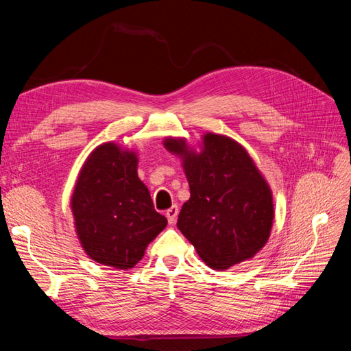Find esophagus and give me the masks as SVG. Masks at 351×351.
<instances>
[{"label":"esophagus","instance_id":"esophagus-1","mask_svg":"<svg viewBox=\"0 0 351 351\" xmlns=\"http://www.w3.org/2000/svg\"><path fill=\"white\" fill-rule=\"evenodd\" d=\"M165 215H167V219H168L169 224H174L176 219H177V215H178V206H177V205H173L171 208L167 209Z\"/></svg>","mask_w":351,"mask_h":351}]
</instances>
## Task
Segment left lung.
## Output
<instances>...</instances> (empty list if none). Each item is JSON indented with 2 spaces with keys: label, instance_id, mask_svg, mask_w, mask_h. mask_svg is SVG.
<instances>
[{
  "label": "left lung",
  "instance_id": "obj_1",
  "mask_svg": "<svg viewBox=\"0 0 351 351\" xmlns=\"http://www.w3.org/2000/svg\"><path fill=\"white\" fill-rule=\"evenodd\" d=\"M183 156L190 199L177 227L208 267L227 269L254 256L268 241L274 205L269 186L246 149L227 136L208 133L196 154L184 141L165 139Z\"/></svg>",
  "mask_w": 351,
  "mask_h": 351
}]
</instances>
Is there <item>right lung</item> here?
I'll use <instances>...</instances> for the list:
<instances>
[{"mask_svg": "<svg viewBox=\"0 0 351 351\" xmlns=\"http://www.w3.org/2000/svg\"><path fill=\"white\" fill-rule=\"evenodd\" d=\"M71 210L84 252L117 269L133 268L167 226L137 177L136 154L114 143L98 146L82 167Z\"/></svg>", "mask_w": 351, "mask_h": 351, "instance_id": "1", "label": "right lung"}]
</instances>
